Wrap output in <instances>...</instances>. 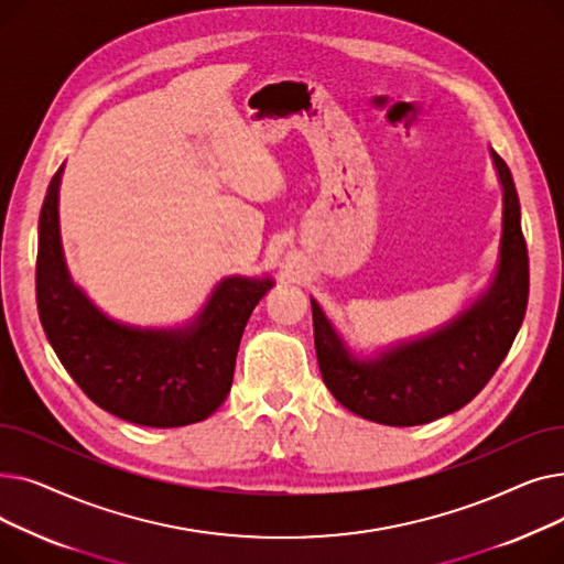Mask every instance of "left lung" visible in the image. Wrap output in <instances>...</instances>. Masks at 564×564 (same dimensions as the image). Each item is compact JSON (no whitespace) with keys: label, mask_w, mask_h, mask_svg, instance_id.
Segmentation results:
<instances>
[{"label":"left lung","mask_w":564,"mask_h":564,"mask_svg":"<svg viewBox=\"0 0 564 564\" xmlns=\"http://www.w3.org/2000/svg\"><path fill=\"white\" fill-rule=\"evenodd\" d=\"M502 187V232L489 288L434 332L357 354L311 297L319 372L332 395L372 423L425 425L462 409L494 377L528 306V251L508 164L489 151Z\"/></svg>","instance_id":"left-lung-1"}]
</instances>
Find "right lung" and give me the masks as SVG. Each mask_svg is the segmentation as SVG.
<instances>
[{"label":"right lung","instance_id":"1","mask_svg":"<svg viewBox=\"0 0 564 564\" xmlns=\"http://www.w3.org/2000/svg\"><path fill=\"white\" fill-rule=\"evenodd\" d=\"M58 166L39 219L36 302L45 336L100 409L145 427L205 421L226 400L237 347L270 276H226L181 327L151 329L102 313L70 279L58 230Z\"/></svg>","mask_w":564,"mask_h":564}]
</instances>
